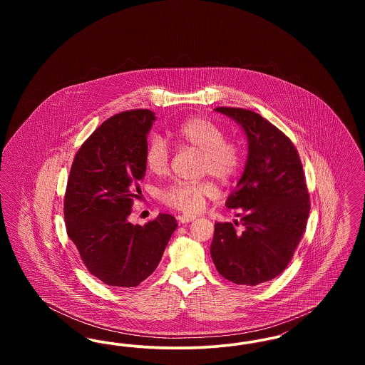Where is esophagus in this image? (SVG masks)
<instances>
[{"label":"esophagus","instance_id":"34e87169","mask_svg":"<svg viewBox=\"0 0 365 365\" xmlns=\"http://www.w3.org/2000/svg\"><path fill=\"white\" fill-rule=\"evenodd\" d=\"M195 219V216L194 215H189V213H183V215H179L178 216V220H179V223H190Z\"/></svg>","mask_w":365,"mask_h":365}]
</instances>
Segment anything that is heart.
I'll use <instances>...</instances> for the list:
<instances>
[{
	"label": "heart",
	"mask_w": 365,
	"mask_h": 365,
	"mask_svg": "<svg viewBox=\"0 0 365 365\" xmlns=\"http://www.w3.org/2000/svg\"><path fill=\"white\" fill-rule=\"evenodd\" d=\"M171 135L179 145L200 152V175H210L222 183H228L241 173L245 163L242 145L234 139H227L226 131L208 118H187L171 130ZM143 160L152 174H165L171 161V149L167 140L160 135H152L145 146ZM213 194L215 186L209 180H175L158 191V198L168 208L195 213Z\"/></svg>",
	"instance_id": "heart-1"
}]
</instances>
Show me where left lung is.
<instances>
[{"mask_svg": "<svg viewBox=\"0 0 365 365\" xmlns=\"http://www.w3.org/2000/svg\"><path fill=\"white\" fill-rule=\"evenodd\" d=\"M242 125L249 155L227 208L237 209L242 230L216 223L210 256L227 280L256 286L280 275L293 259L308 223L311 201L302 163L290 138L259 113L219 106Z\"/></svg>", "mask_w": 365, "mask_h": 365, "instance_id": "8db88e82", "label": "left lung"}]
</instances>
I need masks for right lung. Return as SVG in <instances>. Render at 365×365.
Segmentation results:
<instances>
[{
    "label": "right lung",
    "instance_id": "1",
    "mask_svg": "<svg viewBox=\"0 0 365 365\" xmlns=\"http://www.w3.org/2000/svg\"><path fill=\"white\" fill-rule=\"evenodd\" d=\"M155 119L149 109L109 118L82 143L71 165L67 234L87 271L108 286L135 287L153 274L178 226L168 213L145 226L127 220L146 171L143 152Z\"/></svg>",
    "mask_w": 365,
    "mask_h": 365
}]
</instances>
